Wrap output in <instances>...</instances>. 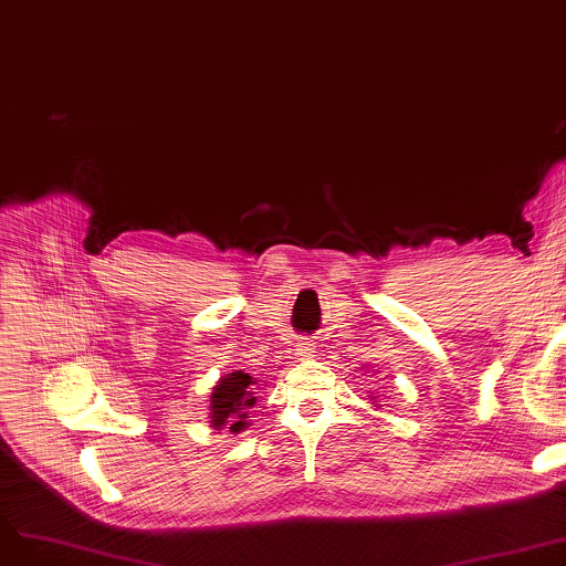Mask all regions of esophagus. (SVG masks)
<instances>
[{"instance_id": "esophagus-1", "label": "esophagus", "mask_w": 566, "mask_h": 566, "mask_svg": "<svg viewBox=\"0 0 566 566\" xmlns=\"http://www.w3.org/2000/svg\"><path fill=\"white\" fill-rule=\"evenodd\" d=\"M314 348L312 346H301L298 348V355H301V360H307V358H314Z\"/></svg>"}]
</instances>
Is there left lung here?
<instances>
[{
  "instance_id": "1",
  "label": "left lung",
  "mask_w": 566,
  "mask_h": 566,
  "mask_svg": "<svg viewBox=\"0 0 566 566\" xmlns=\"http://www.w3.org/2000/svg\"><path fill=\"white\" fill-rule=\"evenodd\" d=\"M376 399H378V395H374V397H371V401H374V403H378V401H376Z\"/></svg>"
}]
</instances>
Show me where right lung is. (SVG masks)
Wrapping results in <instances>:
<instances>
[{
  "mask_svg": "<svg viewBox=\"0 0 566 566\" xmlns=\"http://www.w3.org/2000/svg\"><path fill=\"white\" fill-rule=\"evenodd\" d=\"M256 380L243 369L224 374L211 392V427L216 431L229 429L231 433H241L250 424V408L256 403L254 385Z\"/></svg>",
  "mask_w": 566,
  "mask_h": 566,
  "instance_id": "obj_1",
  "label": "right lung"
}]
</instances>
